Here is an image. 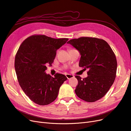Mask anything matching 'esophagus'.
Instances as JSON below:
<instances>
[{"instance_id":"1","label":"esophagus","mask_w":131,"mask_h":131,"mask_svg":"<svg viewBox=\"0 0 131 131\" xmlns=\"http://www.w3.org/2000/svg\"><path fill=\"white\" fill-rule=\"evenodd\" d=\"M66 77L67 78V79H70L71 78H73L74 77V75H72V74H67L66 75Z\"/></svg>"}]
</instances>
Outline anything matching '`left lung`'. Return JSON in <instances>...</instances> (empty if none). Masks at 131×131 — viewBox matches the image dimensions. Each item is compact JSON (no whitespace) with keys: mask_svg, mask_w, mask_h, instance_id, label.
Wrapping results in <instances>:
<instances>
[{"mask_svg":"<svg viewBox=\"0 0 131 131\" xmlns=\"http://www.w3.org/2000/svg\"><path fill=\"white\" fill-rule=\"evenodd\" d=\"M81 54L79 67L88 69V76L81 79L77 75L78 84L75 90L77 96L88 102L104 97L115 79L117 61L107 42L92 37H81L67 42Z\"/></svg>","mask_w":131,"mask_h":131,"instance_id":"left-lung-1","label":"left lung"}]
</instances>
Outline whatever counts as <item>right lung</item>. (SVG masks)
Returning a JSON list of instances; mask_svg holds the SVG:
<instances>
[{
	"label": "right lung",
	"instance_id": "add662e5",
	"mask_svg": "<svg viewBox=\"0 0 131 131\" xmlns=\"http://www.w3.org/2000/svg\"><path fill=\"white\" fill-rule=\"evenodd\" d=\"M68 40L33 35L19 46L15 59L16 73L23 92L35 103L45 105L53 102L67 80L64 75L56 73L53 78L45 70L53 62L57 50Z\"/></svg>",
	"mask_w": 131,
	"mask_h": 131
}]
</instances>
